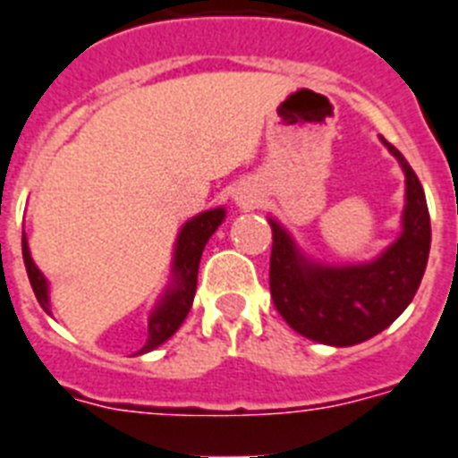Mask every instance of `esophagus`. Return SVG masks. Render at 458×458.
Wrapping results in <instances>:
<instances>
[{
    "label": "esophagus",
    "mask_w": 458,
    "mask_h": 458,
    "mask_svg": "<svg viewBox=\"0 0 458 458\" xmlns=\"http://www.w3.org/2000/svg\"><path fill=\"white\" fill-rule=\"evenodd\" d=\"M241 203H250V199H241Z\"/></svg>",
    "instance_id": "obj_1"
}]
</instances>
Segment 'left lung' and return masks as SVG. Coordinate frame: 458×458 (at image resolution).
<instances>
[{
    "mask_svg": "<svg viewBox=\"0 0 458 458\" xmlns=\"http://www.w3.org/2000/svg\"><path fill=\"white\" fill-rule=\"evenodd\" d=\"M382 143L405 171L403 233L385 255L359 267L310 264L283 226L268 220L273 303L292 329L324 345H357L385 331L415 299L424 277L431 250L424 187L408 159L386 139Z\"/></svg>",
    "mask_w": 458,
    "mask_h": 458,
    "instance_id": "left-lung-1",
    "label": "left lung"
}]
</instances>
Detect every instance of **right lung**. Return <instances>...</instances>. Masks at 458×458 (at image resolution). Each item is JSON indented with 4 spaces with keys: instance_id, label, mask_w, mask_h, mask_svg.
I'll return each mask as SVG.
<instances>
[{
    "instance_id": "add662e5",
    "label": "right lung",
    "mask_w": 458,
    "mask_h": 458,
    "mask_svg": "<svg viewBox=\"0 0 458 458\" xmlns=\"http://www.w3.org/2000/svg\"><path fill=\"white\" fill-rule=\"evenodd\" d=\"M225 220V208L206 210V213L197 215L194 220L187 222L182 226L178 243H175V259H174V284L159 301V306L152 312L150 324H148V341L140 347L139 354L143 352L155 350L162 345L164 341H169L171 335L178 331L182 322H185L187 312L191 308V301L197 294V276H199V261H201V252L208 243V238L213 236L215 229ZM22 259H25L27 276L32 283L34 294H37L38 303L43 310H48V287H46V277L41 276L37 267H34L30 248H27L25 233H22Z\"/></svg>"
}]
</instances>
